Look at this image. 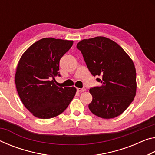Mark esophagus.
I'll return each mask as SVG.
<instances>
[{"mask_svg": "<svg viewBox=\"0 0 155 155\" xmlns=\"http://www.w3.org/2000/svg\"><path fill=\"white\" fill-rule=\"evenodd\" d=\"M86 90L85 87H83V88H77V91L78 92H85V91Z\"/></svg>", "mask_w": 155, "mask_h": 155, "instance_id": "1", "label": "esophagus"}]
</instances>
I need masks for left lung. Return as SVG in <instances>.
Masks as SVG:
<instances>
[{
  "instance_id": "1",
  "label": "left lung",
  "mask_w": 155,
  "mask_h": 155,
  "mask_svg": "<svg viewBox=\"0 0 155 155\" xmlns=\"http://www.w3.org/2000/svg\"><path fill=\"white\" fill-rule=\"evenodd\" d=\"M77 48L81 51L91 74L101 86L91 87V112L103 119L122 114L136 95V70L134 63L121 46L104 36L83 39Z\"/></svg>"
}]
</instances>
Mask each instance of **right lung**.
Wrapping results in <instances>:
<instances>
[{"mask_svg": "<svg viewBox=\"0 0 155 155\" xmlns=\"http://www.w3.org/2000/svg\"><path fill=\"white\" fill-rule=\"evenodd\" d=\"M73 41L44 38L32 44L19 61L15 74L16 90L25 107L34 117H55L67 108L75 96L74 87H59V62Z\"/></svg>", "mask_w": 155, "mask_h": 155, "instance_id": "add662e5", "label": "right lung"}]
</instances>
